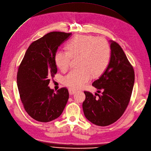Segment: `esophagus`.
Masks as SVG:
<instances>
[{
  "mask_svg": "<svg viewBox=\"0 0 151 151\" xmlns=\"http://www.w3.org/2000/svg\"><path fill=\"white\" fill-rule=\"evenodd\" d=\"M68 91H69V94H70V95H73V94H75V93H76V90L72 89H68Z\"/></svg>",
  "mask_w": 151,
  "mask_h": 151,
  "instance_id": "obj_1",
  "label": "esophagus"
}]
</instances>
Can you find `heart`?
Here are the masks:
<instances>
[{
    "mask_svg": "<svg viewBox=\"0 0 151 151\" xmlns=\"http://www.w3.org/2000/svg\"><path fill=\"white\" fill-rule=\"evenodd\" d=\"M68 50H59L55 55L57 66L67 70L72 59L79 57V68L71 71L63 79L70 88H81L92 78L99 76L108 67L111 57L110 45L106 39L93 35H78L67 44Z\"/></svg>",
    "mask_w": 151,
    "mask_h": 151,
    "instance_id": "obj_1",
    "label": "heart"
}]
</instances>
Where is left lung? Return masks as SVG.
I'll return each mask as SVG.
<instances>
[{"mask_svg":"<svg viewBox=\"0 0 151 151\" xmlns=\"http://www.w3.org/2000/svg\"><path fill=\"white\" fill-rule=\"evenodd\" d=\"M109 42L111 57L108 67L92 84L102 93L93 95L84 91L86 99L83 103L86 119L101 127L112 124L122 116L129 104L134 83L133 68L123 49L116 42Z\"/></svg>","mask_w":151,"mask_h":151,"instance_id":"left-lung-1","label":"left lung"}]
</instances>
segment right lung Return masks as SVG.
I'll return each mask as SVG.
<instances>
[{"mask_svg": "<svg viewBox=\"0 0 151 151\" xmlns=\"http://www.w3.org/2000/svg\"><path fill=\"white\" fill-rule=\"evenodd\" d=\"M71 33L50 32L31 43L17 73V86L26 112L40 122L56 119L63 112L69 98L68 91H57L48 85L57 72L55 55L60 45Z\"/></svg>", "mask_w": 151, "mask_h": 151, "instance_id": "1", "label": "right lung"}]
</instances>
